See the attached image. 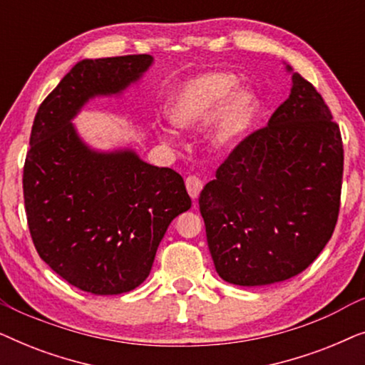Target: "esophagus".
Here are the masks:
<instances>
[{"label": "esophagus", "mask_w": 365, "mask_h": 365, "mask_svg": "<svg viewBox=\"0 0 365 365\" xmlns=\"http://www.w3.org/2000/svg\"><path fill=\"white\" fill-rule=\"evenodd\" d=\"M186 189H187L191 199H197L199 192H201V189H202V181L197 176H187L186 178Z\"/></svg>", "instance_id": "1"}]
</instances>
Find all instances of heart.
Instances as JSON below:
<instances>
[{
  "instance_id": "heart-1",
  "label": "heart",
  "mask_w": 365,
  "mask_h": 365,
  "mask_svg": "<svg viewBox=\"0 0 365 365\" xmlns=\"http://www.w3.org/2000/svg\"><path fill=\"white\" fill-rule=\"evenodd\" d=\"M231 73L197 74L173 93L168 116L179 128H192L211 116L207 139L214 148H226L241 136L256 116L259 99L251 89H234Z\"/></svg>"
}]
</instances>
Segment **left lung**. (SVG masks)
<instances>
[{
    "instance_id": "1",
    "label": "left lung",
    "mask_w": 365,
    "mask_h": 365,
    "mask_svg": "<svg viewBox=\"0 0 365 365\" xmlns=\"http://www.w3.org/2000/svg\"><path fill=\"white\" fill-rule=\"evenodd\" d=\"M342 171L339 124L317 89L292 73L291 94L267 126L232 149L199 196L219 276L266 286L311 266L336 227Z\"/></svg>"
}]
</instances>
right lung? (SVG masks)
I'll return each mask as SVG.
<instances>
[{
	"label": "right lung",
	"mask_w": 365,
	"mask_h": 365,
	"mask_svg": "<svg viewBox=\"0 0 365 365\" xmlns=\"http://www.w3.org/2000/svg\"><path fill=\"white\" fill-rule=\"evenodd\" d=\"M151 63L149 54L83 59L34 116L23 169L34 247L58 276L96 296L146 281L168 226L191 207L176 171L129 149L93 151L71 124L88 99L121 93Z\"/></svg>",
	"instance_id": "1"
}]
</instances>
